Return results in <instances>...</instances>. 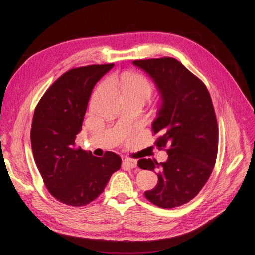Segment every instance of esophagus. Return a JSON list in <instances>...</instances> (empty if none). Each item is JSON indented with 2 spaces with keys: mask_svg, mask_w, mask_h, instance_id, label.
<instances>
[{
  "mask_svg": "<svg viewBox=\"0 0 255 255\" xmlns=\"http://www.w3.org/2000/svg\"><path fill=\"white\" fill-rule=\"evenodd\" d=\"M123 164L128 166V168H136L137 167V160L132 159V158H126L123 160Z\"/></svg>",
  "mask_w": 255,
  "mask_h": 255,
  "instance_id": "esophagus-1",
  "label": "esophagus"
}]
</instances>
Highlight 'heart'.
<instances>
[{
	"label": "heart",
	"instance_id": "heart-1",
	"mask_svg": "<svg viewBox=\"0 0 255 255\" xmlns=\"http://www.w3.org/2000/svg\"><path fill=\"white\" fill-rule=\"evenodd\" d=\"M110 81L106 80L103 81L101 84L99 85L97 87V89L94 91L91 97V103H94L100 91L105 86L109 85ZM120 87L122 89V91L125 92L126 96L132 95V96H138L141 97L145 100L150 99V97L152 96L153 92V86L151 82L145 78L144 75L139 74V73H133V74H125L123 76H121L120 79Z\"/></svg>",
	"mask_w": 255,
	"mask_h": 255
}]
</instances>
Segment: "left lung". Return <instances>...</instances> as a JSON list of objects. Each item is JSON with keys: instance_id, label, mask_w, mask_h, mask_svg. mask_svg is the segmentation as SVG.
Listing matches in <instances>:
<instances>
[{"instance_id": "8db88e82", "label": "left lung", "mask_w": 255, "mask_h": 255, "mask_svg": "<svg viewBox=\"0 0 255 255\" xmlns=\"http://www.w3.org/2000/svg\"><path fill=\"white\" fill-rule=\"evenodd\" d=\"M153 79L161 103L152 132L155 145L168 159L142 158L138 167L156 171L157 185L144 196L161 208L181 206L194 199L210 179L218 151V125L204 83L172 57L134 60Z\"/></svg>"}]
</instances>
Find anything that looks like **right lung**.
I'll return each instance as SVG.
<instances>
[{"instance_id": "right-lung-1", "label": "right lung", "mask_w": 255, "mask_h": 255, "mask_svg": "<svg viewBox=\"0 0 255 255\" xmlns=\"http://www.w3.org/2000/svg\"><path fill=\"white\" fill-rule=\"evenodd\" d=\"M114 64L90 65L65 72L38 102L30 128L36 166L57 201L83 206L102 194L121 158L114 152L96 157L75 146L92 88Z\"/></svg>"}]
</instances>
